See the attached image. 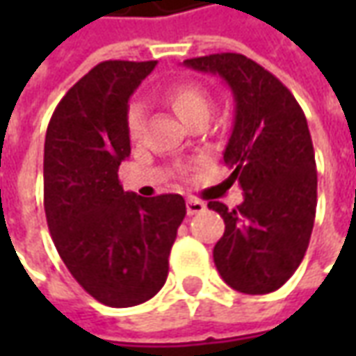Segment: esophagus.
Here are the masks:
<instances>
[{
  "mask_svg": "<svg viewBox=\"0 0 356 356\" xmlns=\"http://www.w3.org/2000/svg\"><path fill=\"white\" fill-rule=\"evenodd\" d=\"M206 209V204L200 200H196V198H188L186 200V213L188 216H196V213H200Z\"/></svg>",
  "mask_w": 356,
  "mask_h": 356,
  "instance_id": "obj_1",
  "label": "esophagus"
}]
</instances>
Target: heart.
Masks as SVG:
<instances>
[{
  "mask_svg": "<svg viewBox=\"0 0 356 356\" xmlns=\"http://www.w3.org/2000/svg\"><path fill=\"white\" fill-rule=\"evenodd\" d=\"M165 101L186 125H194L196 122H208L209 114L213 110V97L208 89L198 81H183L177 86H171L165 91ZM143 106L139 102H133L127 116H125V125H127V135L129 139H137L143 129Z\"/></svg>",
  "mask_w": 356,
  "mask_h": 356,
  "instance_id": "b5f03b06",
  "label": "heart"
}]
</instances>
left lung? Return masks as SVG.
<instances>
[{"label":"left lung","mask_w":356,"mask_h":356,"mask_svg":"<svg viewBox=\"0 0 356 356\" xmlns=\"http://www.w3.org/2000/svg\"><path fill=\"white\" fill-rule=\"evenodd\" d=\"M185 66L219 74L236 102L223 160L244 202L234 209L208 202L225 221L216 267L232 290L270 293L296 273L313 232L316 163L307 118L282 81L240 53L186 58Z\"/></svg>","instance_id":"obj_1"}]
</instances>
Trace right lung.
Masks as SVG:
<instances>
[{
    "label": "right lung",
    "mask_w": 356,
    "mask_h": 356,
    "mask_svg": "<svg viewBox=\"0 0 356 356\" xmlns=\"http://www.w3.org/2000/svg\"><path fill=\"white\" fill-rule=\"evenodd\" d=\"M156 60H104L68 89L43 150V206L60 259L102 305L133 307L160 291L179 225L181 194L125 193L118 170L131 147L127 101Z\"/></svg>",
    "instance_id": "obj_1"
}]
</instances>
